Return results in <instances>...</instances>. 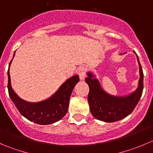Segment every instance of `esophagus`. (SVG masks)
I'll use <instances>...</instances> for the list:
<instances>
[{"label":"esophagus","instance_id":"34e87169","mask_svg":"<svg viewBox=\"0 0 153 153\" xmlns=\"http://www.w3.org/2000/svg\"><path fill=\"white\" fill-rule=\"evenodd\" d=\"M86 72V69L85 67H80L79 69H78V75H79V78H80V79L81 80V81L84 80V78H85Z\"/></svg>","mask_w":153,"mask_h":153}]
</instances>
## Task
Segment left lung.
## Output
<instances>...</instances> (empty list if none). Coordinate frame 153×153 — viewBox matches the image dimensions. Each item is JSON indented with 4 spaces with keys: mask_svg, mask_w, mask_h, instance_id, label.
I'll return each instance as SVG.
<instances>
[{
    "mask_svg": "<svg viewBox=\"0 0 153 153\" xmlns=\"http://www.w3.org/2000/svg\"><path fill=\"white\" fill-rule=\"evenodd\" d=\"M135 55L139 65L140 78L137 89L129 95H109L102 89L95 75L91 72H87L85 81L89 87L88 102L91 113L96 119L109 123L118 121L132 113L138 104L143 92V74L138 55Z\"/></svg>",
    "mask_w": 153,
    "mask_h": 153,
    "instance_id": "1",
    "label": "left lung"
}]
</instances>
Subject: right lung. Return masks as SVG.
<instances>
[{"mask_svg": "<svg viewBox=\"0 0 153 153\" xmlns=\"http://www.w3.org/2000/svg\"><path fill=\"white\" fill-rule=\"evenodd\" d=\"M12 61L7 72L8 91L10 98L20 113L29 121L41 125L53 124L61 120L67 112L71 94L75 86L79 81L78 75H75L67 79L48 99L36 103L28 102L21 99L11 86L10 67Z\"/></svg>", "mask_w": 153, "mask_h": 153, "instance_id": "right-lung-1", "label": "right lung"}]
</instances>
